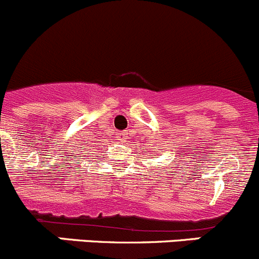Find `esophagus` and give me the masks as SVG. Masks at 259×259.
<instances>
[{
    "mask_svg": "<svg viewBox=\"0 0 259 259\" xmlns=\"http://www.w3.org/2000/svg\"><path fill=\"white\" fill-rule=\"evenodd\" d=\"M116 138L119 140L121 142H124L127 140V133L126 132H117L116 133Z\"/></svg>",
    "mask_w": 259,
    "mask_h": 259,
    "instance_id": "34e87169",
    "label": "esophagus"
}]
</instances>
